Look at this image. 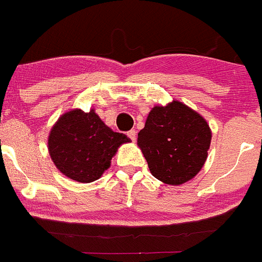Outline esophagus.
I'll return each instance as SVG.
<instances>
[{
	"label": "esophagus",
	"instance_id": "34e87169",
	"mask_svg": "<svg viewBox=\"0 0 262 262\" xmlns=\"http://www.w3.org/2000/svg\"><path fill=\"white\" fill-rule=\"evenodd\" d=\"M128 137L129 138L133 141V142H136V138H137V132L134 130V129H132V130L128 132Z\"/></svg>",
	"mask_w": 262,
	"mask_h": 262
}]
</instances>
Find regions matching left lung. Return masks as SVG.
Segmentation results:
<instances>
[{
	"instance_id": "obj_1",
	"label": "left lung",
	"mask_w": 262,
	"mask_h": 262,
	"mask_svg": "<svg viewBox=\"0 0 262 262\" xmlns=\"http://www.w3.org/2000/svg\"><path fill=\"white\" fill-rule=\"evenodd\" d=\"M211 139L204 117L182 102L173 101L151 110L137 143L154 177L177 186L200 172Z\"/></svg>"
}]
</instances>
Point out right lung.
<instances>
[{
	"label": "right lung",
	"mask_w": 262,
	"mask_h": 262,
	"mask_svg": "<svg viewBox=\"0 0 262 262\" xmlns=\"http://www.w3.org/2000/svg\"><path fill=\"white\" fill-rule=\"evenodd\" d=\"M130 139L114 132L94 110L76 108L66 112L51 128L48 139L50 158L68 178L89 183L98 180L111 165V159Z\"/></svg>",
	"instance_id": "obj_1"
}]
</instances>
